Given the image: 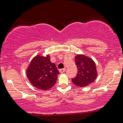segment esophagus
I'll return each mask as SVG.
<instances>
[{
  "label": "esophagus",
  "mask_w": 123,
  "mask_h": 123,
  "mask_svg": "<svg viewBox=\"0 0 123 123\" xmlns=\"http://www.w3.org/2000/svg\"><path fill=\"white\" fill-rule=\"evenodd\" d=\"M66 70V68H63V69H61L59 70V72L60 73H64V72H65Z\"/></svg>",
  "instance_id": "1"
}]
</instances>
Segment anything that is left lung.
I'll list each match as a JSON object with an SVG mask.
<instances>
[{"label":"left lung","instance_id":"1","mask_svg":"<svg viewBox=\"0 0 123 123\" xmlns=\"http://www.w3.org/2000/svg\"><path fill=\"white\" fill-rule=\"evenodd\" d=\"M75 58L78 73L72 81L77 86L86 87L94 82L97 78L95 63L92 59L83 55H78Z\"/></svg>","mask_w":123,"mask_h":123}]
</instances>
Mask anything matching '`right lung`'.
<instances>
[{
    "label": "right lung",
    "mask_w": 123,
    "mask_h": 123,
    "mask_svg": "<svg viewBox=\"0 0 123 123\" xmlns=\"http://www.w3.org/2000/svg\"><path fill=\"white\" fill-rule=\"evenodd\" d=\"M59 74L55 64L51 62L49 55L34 57L26 70L30 82L36 88L42 90H47L53 87Z\"/></svg>",
    "instance_id": "obj_1"
}]
</instances>
